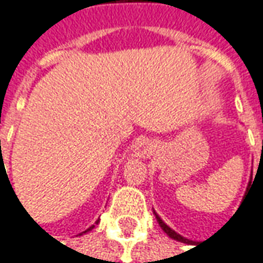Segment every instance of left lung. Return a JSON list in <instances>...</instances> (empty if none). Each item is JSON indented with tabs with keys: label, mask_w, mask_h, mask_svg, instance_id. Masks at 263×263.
<instances>
[{
	"label": "left lung",
	"mask_w": 263,
	"mask_h": 263,
	"mask_svg": "<svg viewBox=\"0 0 263 263\" xmlns=\"http://www.w3.org/2000/svg\"><path fill=\"white\" fill-rule=\"evenodd\" d=\"M156 218H157V221H159L160 227H161V229L164 230V233H166L167 236H170L172 239L177 240V241H183V243H187V239H185V237H182L180 234H177V233H176V231H175V230H172V229L168 227L167 224H164V222H163V220L160 218V217H159V215H157V214H156Z\"/></svg>",
	"instance_id": "8db88e82"
}]
</instances>
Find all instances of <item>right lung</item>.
Listing matches in <instances>:
<instances>
[{
  "label": "right lung",
  "instance_id": "add662e5",
  "mask_svg": "<svg viewBox=\"0 0 263 263\" xmlns=\"http://www.w3.org/2000/svg\"><path fill=\"white\" fill-rule=\"evenodd\" d=\"M93 227H95V226H91L90 229H87V230H86V231H83V233H87V231H90V230H91V229H93ZM83 233H80V234H83Z\"/></svg>",
  "mask_w": 263,
  "mask_h": 263
}]
</instances>
